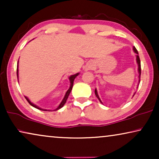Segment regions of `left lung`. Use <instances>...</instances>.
<instances>
[{
    "label": "left lung",
    "instance_id": "obj_1",
    "mask_svg": "<svg viewBox=\"0 0 159 159\" xmlns=\"http://www.w3.org/2000/svg\"><path fill=\"white\" fill-rule=\"evenodd\" d=\"M133 51H134V52L135 53H137V56H136V61H137V64H138V73H139V76H138V86H137V88H138V86H139V84H140V75H141V66H140V58H139V56H138V51H137V49L135 48V47H133ZM95 95H96V97L98 98V99L99 100V101L101 102V103H102V101H101V100L100 99V98H99V95H98V91H97V90H96V88H95ZM134 94H135V93H134V95H133V96L134 95Z\"/></svg>",
    "mask_w": 159,
    "mask_h": 159
}]
</instances>
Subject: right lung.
<instances>
[{"instance_id": "1", "label": "right lung", "mask_w": 159, "mask_h": 159, "mask_svg": "<svg viewBox=\"0 0 159 159\" xmlns=\"http://www.w3.org/2000/svg\"><path fill=\"white\" fill-rule=\"evenodd\" d=\"M18 67H19V61H18V64H17V69H16L17 78H18V79H19V69H18ZM79 74H80V73H77V74H75V75H71L70 77H69V82H70V86H69V88L68 89V90L66 91V93H65V95H64V98H63V100L61 101V103L59 104V106H58V107L56 108L55 110H53V111H57V110H58V109H60V108H61L63 107V106H64V104L66 103V100H67V98H68L69 95V94H70V93H71V89H72V88H73L74 80H75V78L77 77L78 75H79ZM18 81H19V80H18ZM25 98L27 99V101H28V103H29L30 104V105H31L32 106H33V107L36 108H38V109H39V110H41V111H50V110H47V109H44V108H40V107H39V106H36L35 104H34L33 103H32V102L30 101L29 98H28L27 97H26V96H25Z\"/></svg>"}]
</instances>
